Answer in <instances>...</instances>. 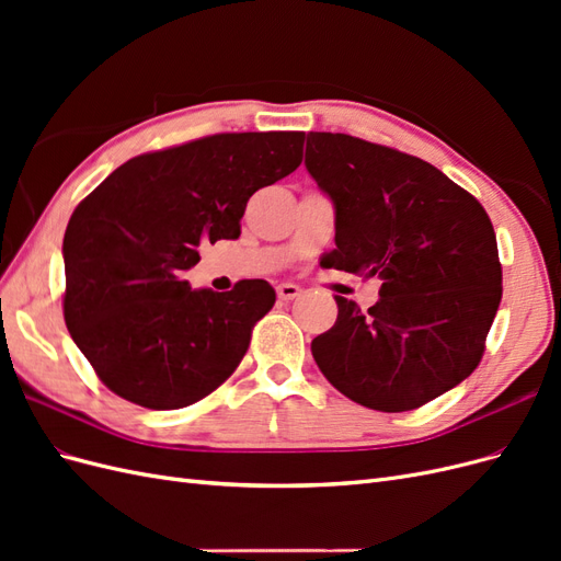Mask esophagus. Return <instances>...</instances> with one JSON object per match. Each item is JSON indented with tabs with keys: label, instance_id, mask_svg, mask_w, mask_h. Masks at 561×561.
<instances>
[{
	"label": "esophagus",
	"instance_id": "esophagus-1",
	"mask_svg": "<svg viewBox=\"0 0 561 561\" xmlns=\"http://www.w3.org/2000/svg\"><path fill=\"white\" fill-rule=\"evenodd\" d=\"M276 293H278V299H283V301H290V299L299 297L301 287H299V285H295V283H280V285L276 287Z\"/></svg>",
	"mask_w": 561,
	"mask_h": 561
}]
</instances>
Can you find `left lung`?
Masks as SVG:
<instances>
[{
    "label": "left lung",
    "instance_id": "obj_1",
    "mask_svg": "<svg viewBox=\"0 0 561 561\" xmlns=\"http://www.w3.org/2000/svg\"><path fill=\"white\" fill-rule=\"evenodd\" d=\"M307 171L334 201L328 266L379 276L375 307L336 299L311 342L325 379L369 410L410 412L480 365L503 295L482 203L423 159L344 133L307 135Z\"/></svg>",
    "mask_w": 561,
    "mask_h": 561
}]
</instances>
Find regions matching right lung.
I'll return each mask as SVG.
<instances>
[{"label": "right lung", "mask_w": 561, "mask_h": 561, "mask_svg": "<svg viewBox=\"0 0 561 561\" xmlns=\"http://www.w3.org/2000/svg\"><path fill=\"white\" fill-rule=\"evenodd\" d=\"M304 133H217L140 154L83 198L65 231L62 311L112 393L147 410L210 396L239 367L266 280L192 290L198 248L239 239L250 196L297 171Z\"/></svg>", "instance_id": "right-lung-1"}]
</instances>
